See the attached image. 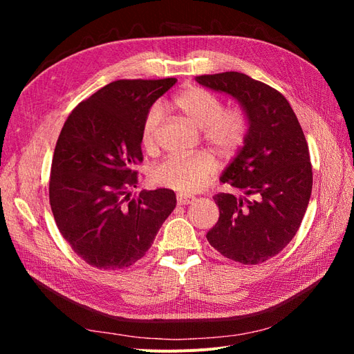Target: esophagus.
<instances>
[{"label": "esophagus", "instance_id": "obj_1", "mask_svg": "<svg viewBox=\"0 0 354 354\" xmlns=\"http://www.w3.org/2000/svg\"><path fill=\"white\" fill-rule=\"evenodd\" d=\"M194 201V198H190L187 195H177V203L178 205H189V203Z\"/></svg>", "mask_w": 354, "mask_h": 354}]
</instances>
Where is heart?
<instances>
[{
	"mask_svg": "<svg viewBox=\"0 0 354 354\" xmlns=\"http://www.w3.org/2000/svg\"><path fill=\"white\" fill-rule=\"evenodd\" d=\"M174 106L186 120L202 128V137L221 155H234L248 136V118L241 108H223L217 94L202 87H187L174 97ZM164 120L159 104L147 111L142 125V145L147 151L156 146V136ZM217 162L212 155L199 152L190 156H168L151 169L155 185L180 194H195L205 187L216 174Z\"/></svg>",
	"mask_w": 354,
	"mask_h": 354,
	"instance_id": "heart-1",
	"label": "heart"
}]
</instances>
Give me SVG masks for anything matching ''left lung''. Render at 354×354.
I'll use <instances>...</instances> for the list:
<instances>
[{"mask_svg":"<svg viewBox=\"0 0 354 354\" xmlns=\"http://www.w3.org/2000/svg\"><path fill=\"white\" fill-rule=\"evenodd\" d=\"M203 87L233 95L250 130L220 181L245 196L217 194L220 217L207 239L223 257L259 264L292 241L313 186L308 146L291 104L277 90L241 72L201 75Z\"/></svg>","mask_w":354,"mask_h":354,"instance_id":"1","label":"left lung"}]
</instances>
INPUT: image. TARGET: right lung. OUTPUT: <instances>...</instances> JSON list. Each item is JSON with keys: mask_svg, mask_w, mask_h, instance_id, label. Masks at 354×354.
Here are the masks:
<instances>
[{"mask_svg": "<svg viewBox=\"0 0 354 354\" xmlns=\"http://www.w3.org/2000/svg\"><path fill=\"white\" fill-rule=\"evenodd\" d=\"M176 78L118 80L75 108L57 138L50 205L62 236L78 257L103 270L125 269L151 248L176 208L169 189L142 190V125Z\"/></svg>", "mask_w": 354, "mask_h": 354, "instance_id": "obj_1", "label": "right lung"}]
</instances>
